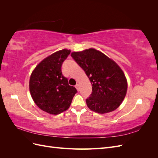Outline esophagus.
<instances>
[{"label": "esophagus", "mask_w": 158, "mask_h": 158, "mask_svg": "<svg viewBox=\"0 0 158 158\" xmlns=\"http://www.w3.org/2000/svg\"><path fill=\"white\" fill-rule=\"evenodd\" d=\"M75 87H76V88L77 89V90L78 91H79L80 90V85H79V84H76V85H75Z\"/></svg>", "instance_id": "obj_1"}]
</instances>
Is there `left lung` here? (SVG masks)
Listing matches in <instances>:
<instances>
[{
  "mask_svg": "<svg viewBox=\"0 0 158 158\" xmlns=\"http://www.w3.org/2000/svg\"><path fill=\"white\" fill-rule=\"evenodd\" d=\"M71 56L84 70L92 84V92L85 99L89 109L100 114L117 109L127 91V78L118 65L95 49L73 52Z\"/></svg>",
  "mask_w": 158,
  "mask_h": 158,
  "instance_id": "left-lung-1",
  "label": "left lung"
}]
</instances>
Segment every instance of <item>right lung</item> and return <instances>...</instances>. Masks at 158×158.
Returning <instances> with one entry per match:
<instances>
[{"instance_id": "obj_1", "label": "right lung", "mask_w": 158, "mask_h": 158, "mask_svg": "<svg viewBox=\"0 0 158 158\" xmlns=\"http://www.w3.org/2000/svg\"><path fill=\"white\" fill-rule=\"evenodd\" d=\"M70 50L56 51L43 60L33 70L30 79V91L35 103L51 114L67 110L77 90L69 84L61 66Z\"/></svg>"}]
</instances>
